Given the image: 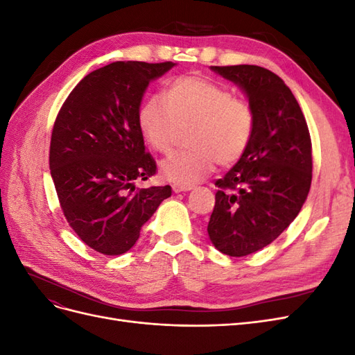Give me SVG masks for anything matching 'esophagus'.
<instances>
[{"instance_id": "1", "label": "esophagus", "mask_w": 355, "mask_h": 355, "mask_svg": "<svg viewBox=\"0 0 355 355\" xmlns=\"http://www.w3.org/2000/svg\"><path fill=\"white\" fill-rule=\"evenodd\" d=\"M171 189H173L175 192H184V191H191L192 187H184V185L173 184V185H171Z\"/></svg>"}]
</instances>
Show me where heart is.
<instances>
[{"label": "heart", "instance_id": "b5f03b06", "mask_svg": "<svg viewBox=\"0 0 355 355\" xmlns=\"http://www.w3.org/2000/svg\"><path fill=\"white\" fill-rule=\"evenodd\" d=\"M137 120L148 145L161 154H168L188 132L189 151L176 153L159 164L164 178L184 187L207 178L216 163L220 167L237 163L254 132L249 103L194 75L170 80L163 96L146 98Z\"/></svg>", "mask_w": 355, "mask_h": 355}]
</instances>
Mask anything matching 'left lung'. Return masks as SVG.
<instances>
[{"label":"left lung","instance_id":"1","mask_svg":"<svg viewBox=\"0 0 355 355\" xmlns=\"http://www.w3.org/2000/svg\"><path fill=\"white\" fill-rule=\"evenodd\" d=\"M239 84L254 112L249 148L216 180L207 232L216 249L241 257L271 244L302 209L313 180V145L302 110L284 81L262 67H211Z\"/></svg>","mask_w":355,"mask_h":355}]
</instances>
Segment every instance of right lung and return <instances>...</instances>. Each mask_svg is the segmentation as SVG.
<instances>
[{"label": "right lung", "instance_id": "1", "mask_svg": "<svg viewBox=\"0 0 355 355\" xmlns=\"http://www.w3.org/2000/svg\"><path fill=\"white\" fill-rule=\"evenodd\" d=\"M173 62H112L75 85L56 116L50 173L60 209L83 243L102 254L130 250L171 188H136L157 173L145 151L139 106L149 81Z\"/></svg>", "mask_w": 355, "mask_h": 355}]
</instances>
